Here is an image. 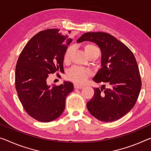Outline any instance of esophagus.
Listing matches in <instances>:
<instances>
[{"label": "esophagus", "mask_w": 151, "mask_h": 151, "mask_svg": "<svg viewBox=\"0 0 151 151\" xmlns=\"http://www.w3.org/2000/svg\"><path fill=\"white\" fill-rule=\"evenodd\" d=\"M74 87H75V88H78V89H80V88H83V86L77 85V84H75L74 85Z\"/></svg>", "instance_id": "1"}]
</instances>
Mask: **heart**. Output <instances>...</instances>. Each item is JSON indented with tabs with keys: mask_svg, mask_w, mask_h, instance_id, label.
I'll use <instances>...</instances> for the list:
<instances>
[{
	"mask_svg": "<svg viewBox=\"0 0 151 151\" xmlns=\"http://www.w3.org/2000/svg\"><path fill=\"white\" fill-rule=\"evenodd\" d=\"M85 54L89 58L90 56H94V55L99 54V50L97 45L93 44H87L83 47ZM73 52V47H69L64 54V62L66 64L70 63L72 54ZM91 75V73L88 69H85L80 67L74 66L69 70L66 73V77L68 80L73 82L77 83V84H83L84 83L87 78Z\"/></svg>",
	"mask_w": 151,
	"mask_h": 151,
	"instance_id": "obj_1",
	"label": "heart"
}]
</instances>
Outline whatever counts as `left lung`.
I'll return each instance as SVG.
<instances>
[{
  "label": "left lung",
  "mask_w": 151,
  "mask_h": 151,
  "mask_svg": "<svg viewBox=\"0 0 151 151\" xmlns=\"http://www.w3.org/2000/svg\"><path fill=\"white\" fill-rule=\"evenodd\" d=\"M94 42L101 52V68L93 78L104 83L87 103L88 111L95 118L111 122L122 118L133 108L142 86L139 68L132 52L111 35L105 32H87L77 42ZM104 87L103 88L102 87Z\"/></svg>",
  "instance_id": "left-lung-1"
}]
</instances>
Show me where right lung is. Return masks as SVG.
<instances>
[{"label": "right lung", "instance_id": "add662e5", "mask_svg": "<svg viewBox=\"0 0 151 151\" xmlns=\"http://www.w3.org/2000/svg\"><path fill=\"white\" fill-rule=\"evenodd\" d=\"M72 41L58 29L41 31L19 56L15 68L19 99L29 116L41 122H50L63 114L66 97L74 89L68 81L60 85L47 83L50 74L64 70V56Z\"/></svg>", "mask_w": 151, "mask_h": 151}]
</instances>
